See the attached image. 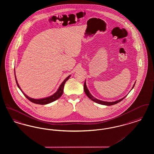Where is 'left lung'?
<instances>
[{
    "label": "left lung",
    "mask_w": 154,
    "mask_h": 154,
    "mask_svg": "<svg viewBox=\"0 0 154 154\" xmlns=\"http://www.w3.org/2000/svg\"><path fill=\"white\" fill-rule=\"evenodd\" d=\"M135 83H136V82H135ZM135 83L134 84V85H133V87H132V89L133 88H134V85H135ZM84 92H85V94L87 95V96H88V97H89L91 100H92V101H94V102H95V103H98V104H102V105H105V106H111V105L116 104H117L118 103L120 102L121 101H122V100L124 99L125 97L126 96L124 97L123 98H122V99H119V100H118L115 101V102H105V101H102V100H99V99H96L95 97H94L91 94V93L89 92V90H88V88H87V87L86 81H85V82H84ZM132 89H131V90H132Z\"/></svg>",
    "instance_id": "8db88e82"
}]
</instances>
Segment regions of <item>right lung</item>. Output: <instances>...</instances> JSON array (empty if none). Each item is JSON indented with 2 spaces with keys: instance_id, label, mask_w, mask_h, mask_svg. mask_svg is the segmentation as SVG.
<instances>
[{
  "instance_id": "right-lung-1",
  "label": "right lung",
  "mask_w": 154,
  "mask_h": 154,
  "mask_svg": "<svg viewBox=\"0 0 154 154\" xmlns=\"http://www.w3.org/2000/svg\"><path fill=\"white\" fill-rule=\"evenodd\" d=\"M15 81H16V83H17V85L18 86V87L20 88V89L21 91L23 94L24 95V96L30 100L31 102L34 103L35 104H42V105H44V104H48V103H50L53 102L54 101H55L56 100L58 99L63 94V88H64V85H65V84L66 82V81L68 80V79L70 78V75H69L67 77H66V79H65V80L63 81L62 82V83L60 84V85L59 86L58 89L57 90V91L54 94L50 96H48V97H44V98H42V99H33V98H32V97H30L29 96L26 95V94H25L23 93V92L21 90V89L20 88V87L19 86V84L17 82V79H16V76H15Z\"/></svg>"
}]
</instances>
